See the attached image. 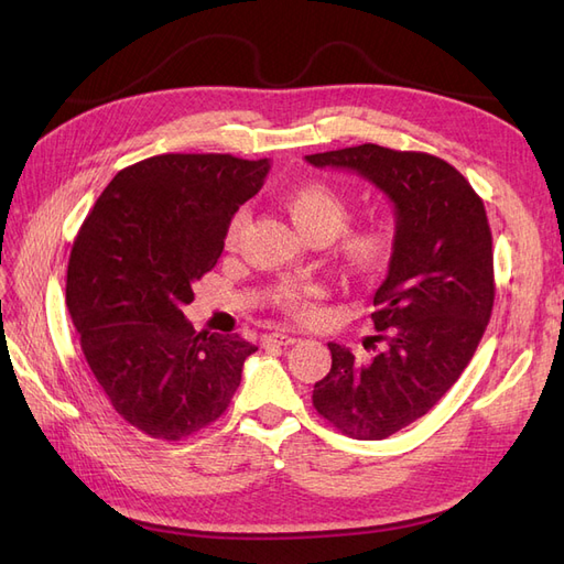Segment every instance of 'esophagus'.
Masks as SVG:
<instances>
[{
  "label": "esophagus",
  "mask_w": 564,
  "mask_h": 564,
  "mask_svg": "<svg viewBox=\"0 0 564 564\" xmlns=\"http://www.w3.org/2000/svg\"><path fill=\"white\" fill-rule=\"evenodd\" d=\"M263 340H265V344H270V346H294L299 338L294 334H286V332H272Z\"/></svg>",
  "instance_id": "1"
}]
</instances>
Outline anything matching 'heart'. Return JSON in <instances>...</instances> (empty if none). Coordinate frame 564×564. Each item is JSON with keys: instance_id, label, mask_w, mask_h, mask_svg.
I'll use <instances>...</instances> for the list:
<instances>
[{"instance_id": "b5f03b06", "label": "heart", "mask_w": 564, "mask_h": 564, "mask_svg": "<svg viewBox=\"0 0 564 564\" xmlns=\"http://www.w3.org/2000/svg\"><path fill=\"white\" fill-rule=\"evenodd\" d=\"M284 207L296 228L305 235H322L332 240L344 232L350 220L348 202L327 183H303L292 187L284 197ZM247 224V214L237 212L226 232V245L232 247ZM392 253V235L381 226H365L348 230L338 242V256L355 278H377L388 265ZM319 289L313 284H286L280 289L278 303L296 317H313L317 313Z\"/></svg>"}]
</instances>
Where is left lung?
<instances>
[{
	"mask_svg": "<svg viewBox=\"0 0 564 564\" xmlns=\"http://www.w3.org/2000/svg\"><path fill=\"white\" fill-rule=\"evenodd\" d=\"M348 169L388 195L395 240L388 275L373 294L371 362L329 344L332 369L313 404L336 431L383 440L414 423L458 381L494 305V251L485 204L452 164L429 152L373 143L305 158Z\"/></svg>",
	"mask_w": 564,
	"mask_h": 564,
	"instance_id": "obj_1",
	"label": "left lung"
}]
</instances>
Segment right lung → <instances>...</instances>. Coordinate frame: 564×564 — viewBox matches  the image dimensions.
I'll use <instances>...</instances> for the list:
<instances>
[{"mask_svg":"<svg viewBox=\"0 0 564 564\" xmlns=\"http://www.w3.org/2000/svg\"><path fill=\"white\" fill-rule=\"evenodd\" d=\"M268 169L216 152L148 158L108 183L75 237L65 303L84 360L115 412L150 437L178 442L212 425L259 350L195 332L181 308Z\"/></svg>","mask_w":564,"mask_h":564,"instance_id":"right-lung-1","label":"right lung"}]
</instances>
